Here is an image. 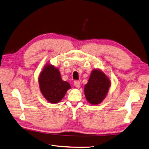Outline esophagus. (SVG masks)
Wrapping results in <instances>:
<instances>
[{
	"label": "esophagus",
	"instance_id": "obj_1",
	"mask_svg": "<svg viewBox=\"0 0 149 149\" xmlns=\"http://www.w3.org/2000/svg\"><path fill=\"white\" fill-rule=\"evenodd\" d=\"M74 86L77 87V88H80L81 87V84H80V82L79 81H74Z\"/></svg>",
	"mask_w": 149,
	"mask_h": 149
}]
</instances>
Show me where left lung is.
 <instances>
[{"label":"left lung","instance_id":"obj_1","mask_svg":"<svg viewBox=\"0 0 149 149\" xmlns=\"http://www.w3.org/2000/svg\"><path fill=\"white\" fill-rule=\"evenodd\" d=\"M111 82L108 76L100 68L91 72L88 82L84 86V94L91 104L101 103L108 93Z\"/></svg>","mask_w":149,"mask_h":149}]
</instances>
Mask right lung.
<instances>
[{
  "mask_svg": "<svg viewBox=\"0 0 149 149\" xmlns=\"http://www.w3.org/2000/svg\"><path fill=\"white\" fill-rule=\"evenodd\" d=\"M40 90L49 102L56 104L62 101L67 91L71 89L70 84L61 77L58 67L46 63L38 77Z\"/></svg>",
  "mask_w": 149,
  "mask_h": 149,
  "instance_id": "1",
  "label": "right lung"
}]
</instances>
